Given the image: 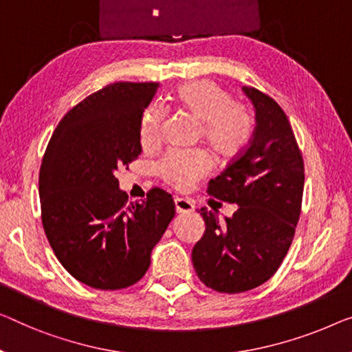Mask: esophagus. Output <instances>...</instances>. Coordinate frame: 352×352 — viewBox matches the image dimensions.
<instances>
[{
	"label": "esophagus",
	"instance_id": "esophagus-1",
	"mask_svg": "<svg viewBox=\"0 0 352 352\" xmlns=\"http://www.w3.org/2000/svg\"><path fill=\"white\" fill-rule=\"evenodd\" d=\"M174 204H175V212L177 213H190V212H192V210H194L192 202L188 201V199L177 197L175 201H174Z\"/></svg>",
	"mask_w": 352,
	"mask_h": 352
}]
</instances>
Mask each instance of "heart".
Masks as SVG:
<instances>
[{
  "instance_id": "obj_1",
  "label": "heart",
  "mask_w": 352,
  "mask_h": 352,
  "mask_svg": "<svg viewBox=\"0 0 352 352\" xmlns=\"http://www.w3.org/2000/svg\"><path fill=\"white\" fill-rule=\"evenodd\" d=\"M172 101L199 124V134L219 158H232L248 144L253 133L250 110L232 101V96L217 82L202 78L178 85ZM161 110L156 106L146 109L140 123V140L148 145L155 142L161 129ZM207 160L202 155H170L161 162L160 170L167 182L177 188L191 186L207 170Z\"/></svg>"
}]
</instances>
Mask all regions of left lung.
I'll return each mask as SVG.
<instances>
[{"mask_svg": "<svg viewBox=\"0 0 352 352\" xmlns=\"http://www.w3.org/2000/svg\"><path fill=\"white\" fill-rule=\"evenodd\" d=\"M256 112L250 144L207 192L235 204L232 217L199 210L206 232L194 245V270L204 285L218 292L239 294L274 276L292 243L300 217L303 160L283 109L253 87H242Z\"/></svg>", "mask_w": 352, "mask_h": 352, "instance_id": "obj_1", "label": "left lung"}]
</instances>
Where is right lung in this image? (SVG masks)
<instances>
[{
	"mask_svg": "<svg viewBox=\"0 0 352 352\" xmlns=\"http://www.w3.org/2000/svg\"><path fill=\"white\" fill-rule=\"evenodd\" d=\"M158 87L117 82L90 94L61 118L42 158L47 239L61 265L96 289L138 283L175 214L174 199L160 188L126 206L115 177L142 151L140 123Z\"/></svg>",
	"mask_w": 352,
	"mask_h": 352,
	"instance_id": "obj_1",
	"label": "right lung"
}]
</instances>
